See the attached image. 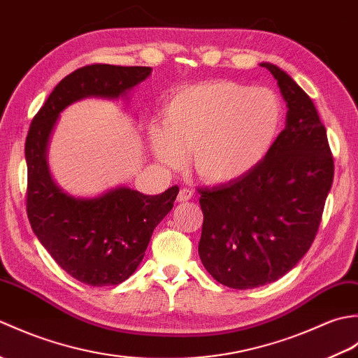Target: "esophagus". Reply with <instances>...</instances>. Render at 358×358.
<instances>
[{"mask_svg": "<svg viewBox=\"0 0 358 358\" xmlns=\"http://www.w3.org/2000/svg\"><path fill=\"white\" fill-rule=\"evenodd\" d=\"M192 191H189V189H181V191L178 192V196H177V200L178 201H181V203H185V201H189L192 199Z\"/></svg>", "mask_w": 358, "mask_h": 358, "instance_id": "esophagus-1", "label": "esophagus"}]
</instances>
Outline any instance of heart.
Returning a JSON list of instances; mask_svg holds the SVG:
<instances>
[{
  "instance_id": "b5f03b06",
  "label": "heart",
  "mask_w": 358,
  "mask_h": 358,
  "mask_svg": "<svg viewBox=\"0 0 358 358\" xmlns=\"http://www.w3.org/2000/svg\"><path fill=\"white\" fill-rule=\"evenodd\" d=\"M281 98L268 87L210 81L175 94L163 112V127L149 129L159 163L183 166L191 152L195 172L212 185L248 177L269 155L283 124Z\"/></svg>"
}]
</instances>
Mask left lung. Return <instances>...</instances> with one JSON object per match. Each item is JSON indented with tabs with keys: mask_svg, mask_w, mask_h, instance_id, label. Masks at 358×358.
Listing matches in <instances>:
<instances>
[{
	"mask_svg": "<svg viewBox=\"0 0 358 358\" xmlns=\"http://www.w3.org/2000/svg\"><path fill=\"white\" fill-rule=\"evenodd\" d=\"M260 66L286 101L285 131L248 177L200 189L201 263L232 289L264 286L295 268L315 238L334 180L328 135L313 100L275 64Z\"/></svg>",
	"mask_w": 358,
	"mask_h": 358,
	"instance_id": "obj_1",
	"label": "left lung"
}]
</instances>
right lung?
Here are the masks:
<instances>
[{"label":"right lung","mask_w":358,"mask_h":358,"mask_svg":"<svg viewBox=\"0 0 358 358\" xmlns=\"http://www.w3.org/2000/svg\"><path fill=\"white\" fill-rule=\"evenodd\" d=\"M152 67L92 64L52 90L26 138L27 217L41 245L71 277L89 286L120 285L138 268L154 229L178 195L172 186L144 195L117 186L96 196L64 192L49 169V144L62 112L85 98H127Z\"/></svg>","instance_id":"right-lung-1"}]
</instances>
